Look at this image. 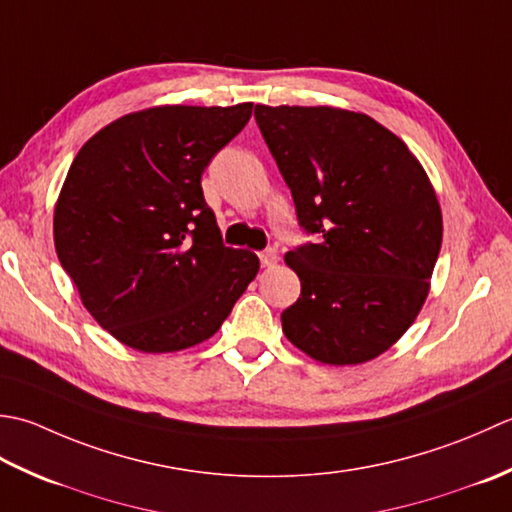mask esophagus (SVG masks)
<instances>
[{
  "label": "esophagus",
  "instance_id": "obj_1",
  "mask_svg": "<svg viewBox=\"0 0 512 512\" xmlns=\"http://www.w3.org/2000/svg\"><path fill=\"white\" fill-rule=\"evenodd\" d=\"M276 263H278L276 249H265V252L260 254V265H263V267H274Z\"/></svg>",
  "mask_w": 512,
  "mask_h": 512
}]
</instances>
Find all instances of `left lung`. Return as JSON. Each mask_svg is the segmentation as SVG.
Here are the masks:
<instances>
[{"label":"left lung","instance_id":"left-lung-1","mask_svg":"<svg viewBox=\"0 0 512 512\" xmlns=\"http://www.w3.org/2000/svg\"><path fill=\"white\" fill-rule=\"evenodd\" d=\"M300 225L318 243L285 254L300 298L283 333L331 367L391 349L424 307L442 247V210L406 143L369 114L331 106H256Z\"/></svg>","mask_w":512,"mask_h":512}]
</instances>
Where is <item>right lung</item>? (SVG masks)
Segmentation results:
<instances>
[{
	"mask_svg": "<svg viewBox=\"0 0 512 512\" xmlns=\"http://www.w3.org/2000/svg\"><path fill=\"white\" fill-rule=\"evenodd\" d=\"M252 108L123 114L72 161L52 216L55 249L88 314L125 347L174 353L210 340L256 278L258 256L223 245L201 187Z\"/></svg>",
	"mask_w": 512,
	"mask_h": 512,
	"instance_id": "right-lung-1",
	"label": "right lung"
}]
</instances>
